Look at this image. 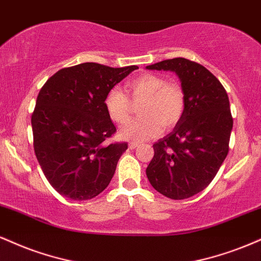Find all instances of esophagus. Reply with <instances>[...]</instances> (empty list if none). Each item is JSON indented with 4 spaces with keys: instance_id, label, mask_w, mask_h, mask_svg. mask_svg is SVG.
Listing matches in <instances>:
<instances>
[{
    "instance_id": "esophagus-1",
    "label": "esophagus",
    "mask_w": 261,
    "mask_h": 261,
    "mask_svg": "<svg viewBox=\"0 0 261 261\" xmlns=\"http://www.w3.org/2000/svg\"><path fill=\"white\" fill-rule=\"evenodd\" d=\"M140 144L137 143V142H130V144H128V148L130 149H135V148H137V147H139Z\"/></svg>"
}]
</instances>
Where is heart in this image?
<instances>
[{"instance_id": "heart-1", "label": "heart", "mask_w": 261, "mask_h": 261, "mask_svg": "<svg viewBox=\"0 0 261 261\" xmlns=\"http://www.w3.org/2000/svg\"><path fill=\"white\" fill-rule=\"evenodd\" d=\"M126 92L133 102L142 103L139 108L141 118L126 122L120 128L119 134L124 140L140 142L155 136L161 127L170 130L185 113L186 96L182 87L176 83H166L159 75L142 74L127 81ZM129 100L118 87L109 90L105 106L113 121L122 124L130 118Z\"/></svg>"}]
</instances>
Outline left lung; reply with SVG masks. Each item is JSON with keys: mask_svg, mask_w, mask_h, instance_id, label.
<instances>
[{"mask_svg": "<svg viewBox=\"0 0 261 261\" xmlns=\"http://www.w3.org/2000/svg\"><path fill=\"white\" fill-rule=\"evenodd\" d=\"M146 68L174 71L186 96L181 120L153 144L147 177L168 198H190L213 181L228 153L233 119L227 92L208 69L186 58L166 59Z\"/></svg>", "mask_w": 261, "mask_h": 261, "instance_id": "obj_1", "label": "left lung"}]
</instances>
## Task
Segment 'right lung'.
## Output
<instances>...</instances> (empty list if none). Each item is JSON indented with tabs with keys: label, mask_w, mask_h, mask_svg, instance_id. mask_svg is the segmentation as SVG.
<instances>
[{
	"label": "right lung",
	"mask_w": 261,
	"mask_h": 261,
	"mask_svg": "<svg viewBox=\"0 0 261 261\" xmlns=\"http://www.w3.org/2000/svg\"><path fill=\"white\" fill-rule=\"evenodd\" d=\"M136 69L83 63L58 70L40 90L31 115L34 150L46 178L62 196L95 198L111 182L127 143L106 142L117 128L105 98Z\"/></svg>",
	"instance_id": "1"
}]
</instances>
